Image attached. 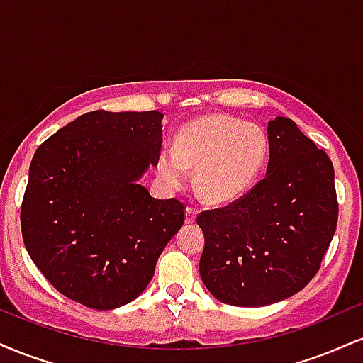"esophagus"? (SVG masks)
Segmentation results:
<instances>
[{
	"label": "esophagus",
	"instance_id": "obj_1",
	"mask_svg": "<svg viewBox=\"0 0 363 363\" xmlns=\"http://www.w3.org/2000/svg\"><path fill=\"white\" fill-rule=\"evenodd\" d=\"M198 215V208L196 206H187L186 208V223H193Z\"/></svg>",
	"mask_w": 363,
	"mask_h": 363
}]
</instances>
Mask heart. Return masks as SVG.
Listing matches in <instances>:
<instances>
[{"mask_svg":"<svg viewBox=\"0 0 363 363\" xmlns=\"http://www.w3.org/2000/svg\"><path fill=\"white\" fill-rule=\"evenodd\" d=\"M268 160V140L256 124L211 114L191 121L174 147L162 148L157 172L172 189L194 169L196 187L208 201L227 203L251 189Z\"/></svg>","mask_w":363,"mask_h":363,"instance_id":"heart-1","label":"heart"}]
</instances>
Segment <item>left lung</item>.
<instances>
[{
	"label": "left lung",
	"mask_w": 363,
	"mask_h": 363,
	"mask_svg": "<svg viewBox=\"0 0 363 363\" xmlns=\"http://www.w3.org/2000/svg\"><path fill=\"white\" fill-rule=\"evenodd\" d=\"M266 176L227 206L205 210L199 273L228 306H269L301 291L319 272L336 223L335 169L289 118L268 124Z\"/></svg>",
	"instance_id": "8db88e82"
}]
</instances>
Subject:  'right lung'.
Returning a JSON list of instances; mask_svg holds the SVG:
<instances>
[{"instance_id": "1", "label": "right lung", "mask_w": 363, "mask_h": 363, "mask_svg": "<svg viewBox=\"0 0 363 363\" xmlns=\"http://www.w3.org/2000/svg\"><path fill=\"white\" fill-rule=\"evenodd\" d=\"M162 112L91 111L35 150L20 223L28 256L65 297L109 311L135 301L184 223V203L138 184L162 150Z\"/></svg>"}]
</instances>
